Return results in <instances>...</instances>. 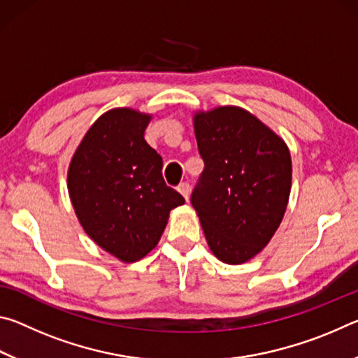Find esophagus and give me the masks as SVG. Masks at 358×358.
<instances>
[{"instance_id": "34e87169", "label": "esophagus", "mask_w": 358, "mask_h": 358, "mask_svg": "<svg viewBox=\"0 0 358 358\" xmlns=\"http://www.w3.org/2000/svg\"><path fill=\"white\" fill-rule=\"evenodd\" d=\"M189 189H191L189 183H186V181H183V183L178 185V191H180L181 196L186 199V201H187V199H189Z\"/></svg>"}]
</instances>
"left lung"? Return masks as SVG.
<instances>
[{"mask_svg":"<svg viewBox=\"0 0 358 358\" xmlns=\"http://www.w3.org/2000/svg\"><path fill=\"white\" fill-rule=\"evenodd\" d=\"M203 172L191 194L210 250L243 264L273 237L287 207L292 161L287 145L240 107L194 117Z\"/></svg>","mask_w":358,"mask_h":358,"instance_id":"obj_1","label":"left lung"}]
</instances>
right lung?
<instances>
[{"label":"right lung","instance_id":"1","mask_svg":"<svg viewBox=\"0 0 358 358\" xmlns=\"http://www.w3.org/2000/svg\"><path fill=\"white\" fill-rule=\"evenodd\" d=\"M150 115L113 108L85 134L72 157V207L90 237L123 262L159 241L171 210L185 203L162 178V157L145 142Z\"/></svg>","mask_w":358,"mask_h":358}]
</instances>
